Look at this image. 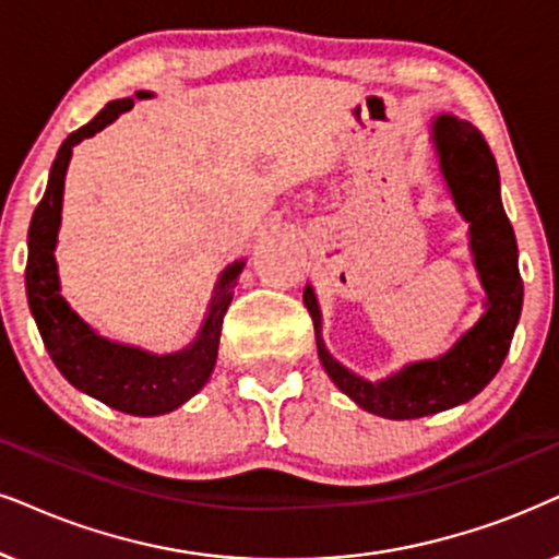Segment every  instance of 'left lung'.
<instances>
[{
  "instance_id": "8db88e82",
  "label": "left lung",
  "mask_w": 559,
  "mask_h": 559,
  "mask_svg": "<svg viewBox=\"0 0 559 559\" xmlns=\"http://www.w3.org/2000/svg\"><path fill=\"white\" fill-rule=\"evenodd\" d=\"M431 138L454 205L469 223V249L488 295L480 321L441 357L413 361L388 380L369 382L331 357L321 336V308L313 287L306 285L302 293V302L313 318L318 357L333 385L359 408L393 421L431 416L473 401L501 369L524 302L516 236L501 202L496 158L483 133L473 122L439 115Z\"/></svg>"
}]
</instances>
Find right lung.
<instances>
[{"mask_svg": "<svg viewBox=\"0 0 559 559\" xmlns=\"http://www.w3.org/2000/svg\"><path fill=\"white\" fill-rule=\"evenodd\" d=\"M135 97H151V92H138ZM130 107H133L130 97L107 103L58 148L48 174L46 194L35 207L31 230H27L25 289L43 344H46L58 372L67 377L71 385L115 411L130 413V416H162V413H169L190 401L210 380L217 359V344H221L223 316L234 300V287L243 262H234L221 274L198 338L177 354L158 357V354L143 352L138 346L115 344L94 333L69 308V302L61 297V285H58L53 251L58 226H61L63 179H67L71 148L110 126Z\"/></svg>", "mask_w": 559, "mask_h": 559, "instance_id": "obj_1", "label": "right lung"}]
</instances>
